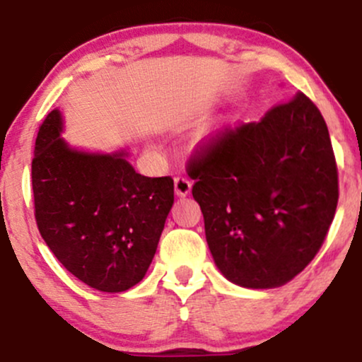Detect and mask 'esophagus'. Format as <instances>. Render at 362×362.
Listing matches in <instances>:
<instances>
[{
	"mask_svg": "<svg viewBox=\"0 0 362 362\" xmlns=\"http://www.w3.org/2000/svg\"><path fill=\"white\" fill-rule=\"evenodd\" d=\"M192 190V182L187 177H177L175 178V195L177 197H185Z\"/></svg>",
	"mask_w": 362,
	"mask_h": 362,
	"instance_id": "1",
	"label": "esophagus"
}]
</instances>
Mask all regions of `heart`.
<instances>
[{
	"instance_id": "b5f03b06",
	"label": "heart",
	"mask_w": 362,
	"mask_h": 362,
	"mask_svg": "<svg viewBox=\"0 0 362 362\" xmlns=\"http://www.w3.org/2000/svg\"><path fill=\"white\" fill-rule=\"evenodd\" d=\"M226 122H228V119H226V117H224V119L221 120V124H219V126H218V127L211 129V131H209V132H207V134H206V141H207V143H209V141H214L216 138H218V136H219V134H221V131H223L224 124H226Z\"/></svg>"
}]
</instances>
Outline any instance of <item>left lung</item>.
<instances>
[{
	"label": "left lung",
	"instance_id": "8db88e82",
	"mask_svg": "<svg viewBox=\"0 0 362 362\" xmlns=\"http://www.w3.org/2000/svg\"><path fill=\"white\" fill-rule=\"evenodd\" d=\"M216 267L236 286L279 288L313 260L339 201L325 120L306 95L226 131L190 161Z\"/></svg>",
	"mask_w": 362,
	"mask_h": 362
}]
</instances>
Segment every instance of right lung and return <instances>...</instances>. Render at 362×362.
I'll return each mask as SVG.
<instances>
[{
  "instance_id": "obj_1",
  "label": "right lung",
  "mask_w": 362,
  "mask_h": 362,
  "mask_svg": "<svg viewBox=\"0 0 362 362\" xmlns=\"http://www.w3.org/2000/svg\"><path fill=\"white\" fill-rule=\"evenodd\" d=\"M62 131V112L54 109L35 139L37 226L74 277L103 293H122L146 276L173 206V180L141 175L126 149L69 146Z\"/></svg>"
}]
</instances>
